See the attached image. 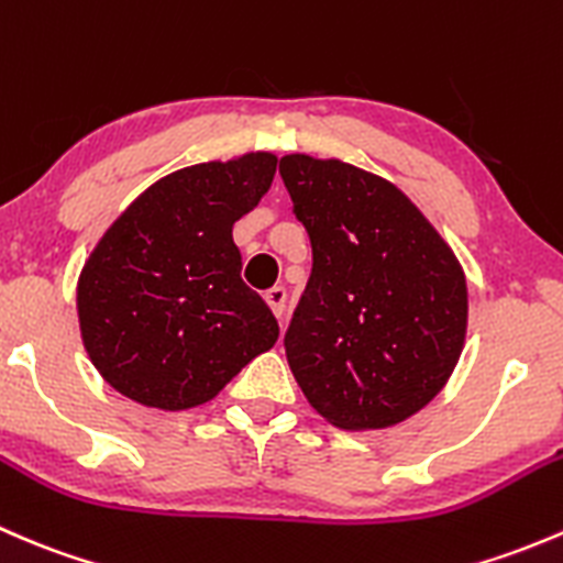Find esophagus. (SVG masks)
I'll return each instance as SVG.
<instances>
[{
  "label": "esophagus",
  "mask_w": 563,
  "mask_h": 563,
  "mask_svg": "<svg viewBox=\"0 0 563 563\" xmlns=\"http://www.w3.org/2000/svg\"><path fill=\"white\" fill-rule=\"evenodd\" d=\"M286 299H288V294H286V288H283V286H275V288H269V291H266V305H269L272 313H275L277 318H280L283 310H286Z\"/></svg>",
  "instance_id": "1"
}]
</instances>
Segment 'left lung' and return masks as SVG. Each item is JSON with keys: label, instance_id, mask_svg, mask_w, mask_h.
Returning <instances> with one entry per match:
<instances>
[{"label": "left lung", "instance_id": "left-lung-1", "mask_svg": "<svg viewBox=\"0 0 563 563\" xmlns=\"http://www.w3.org/2000/svg\"><path fill=\"white\" fill-rule=\"evenodd\" d=\"M280 176L313 247L286 332L294 378L334 428H391L455 371L468 321L463 269L382 176L310 155L280 157Z\"/></svg>", "mask_w": 563, "mask_h": 563}]
</instances>
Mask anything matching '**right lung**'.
Wrapping results in <instances>:
<instances>
[{
	"label": "right lung",
	"mask_w": 563,
	"mask_h": 563,
	"mask_svg": "<svg viewBox=\"0 0 563 563\" xmlns=\"http://www.w3.org/2000/svg\"><path fill=\"white\" fill-rule=\"evenodd\" d=\"M275 166L250 152L163 176L92 250L76 294L84 349L124 397L163 411L201 406L275 345L277 318L240 277L231 236Z\"/></svg>",
	"instance_id": "add662e5"
}]
</instances>
